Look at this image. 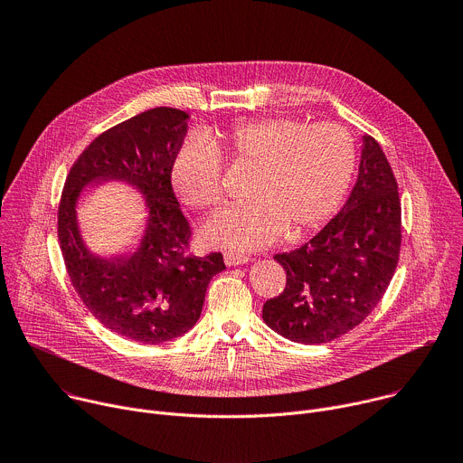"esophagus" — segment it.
<instances>
[{
  "mask_svg": "<svg viewBox=\"0 0 463 463\" xmlns=\"http://www.w3.org/2000/svg\"><path fill=\"white\" fill-rule=\"evenodd\" d=\"M225 263L231 268V266H243V263H247L250 258L247 254H240V252H225Z\"/></svg>",
  "mask_w": 463,
  "mask_h": 463,
  "instance_id": "34e87169",
  "label": "esophagus"
}]
</instances>
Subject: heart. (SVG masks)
Masks as SVG:
<instances>
[{
	"label": "heart",
	"mask_w": 463,
	"mask_h": 463,
	"mask_svg": "<svg viewBox=\"0 0 463 463\" xmlns=\"http://www.w3.org/2000/svg\"><path fill=\"white\" fill-rule=\"evenodd\" d=\"M254 166L245 195L203 227L205 243L260 249L288 232L300 238L335 214L354 179L357 150L350 131L334 122L263 117L227 134L192 136L177 150L170 181L179 200L203 211L223 200V159Z\"/></svg>",
	"instance_id": "heart-1"
}]
</instances>
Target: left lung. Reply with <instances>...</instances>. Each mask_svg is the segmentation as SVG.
I'll use <instances>...</instances> for the list:
<instances>
[{
    "mask_svg": "<svg viewBox=\"0 0 463 463\" xmlns=\"http://www.w3.org/2000/svg\"><path fill=\"white\" fill-rule=\"evenodd\" d=\"M400 249L398 183L379 143L364 136L357 183L341 213L307 243L275 254L288 280L263 304V322L300 345L343 337L383 298Z\"/></svg>",
    "mask_w": 463,
    "mask_h": 463,
    "instance_id": "8db88e82",
    "label": "left lung"
}]
</instances>
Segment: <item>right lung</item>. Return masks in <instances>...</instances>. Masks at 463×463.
<instances>
[{
  "label": "right lung",
  "mask_w": 463,
  "mask_h": 463,
  "mask_svg": "<svg viewBox=\"0 0 463 463\" xmlns=\"http://www.w3.org/2000/svg\"><path fill=\"white\" fill-rule=\"evenodd\" d=\"M188 113L154 108L100 134L75 161L58 207V240L71 284L91 315L120 337L161 345L197 322L209 282L225 269L222 252L186 254L190 225L170 181ZM109 180L134 185L149 209L136 251L99 257L83 243L76 202Z\"/></svg>",
  "instance_id": "obj_1"
}]
</instances>
